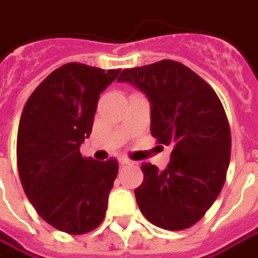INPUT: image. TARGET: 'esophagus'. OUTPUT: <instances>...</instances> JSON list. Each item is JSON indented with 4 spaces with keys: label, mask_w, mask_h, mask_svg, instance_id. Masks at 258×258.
<instances>
[{
    "label": "esophagus",
    "mask_w": 258,
    "mask_h": 258,
    "mask_svg": "<svg viewBox=\"0 0 258 258\" xmlns=\"http://www.w3.org/2000/svg\"><path fill=\"white\" fill-rule=\"evenodd\" d=\"M119 163H121V165H131L133 162L130 159H127V158H121V159H119Z\"/></svg>",
    "instance_id": "34e87169"
}]
</instances>
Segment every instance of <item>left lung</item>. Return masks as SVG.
<instances>
[{"label": "left lung", "instance_id": "8db88e82", "mask_svg": "<svg viewBox=\"0 0 258 258\" xmlns=\"http://www.w3.org/2000/svg\"><path fill=\"white\" fill-rule=\"evenodd\" d=\"M118 82L134 84L150 100V131L171 146L166 169L143 163L134 194L144 218L182 231L205 216L225 184L231 128L215 90L192 70L172 59L122 70Z\"/></svg>", "mask_w": 258, "mask_h": 258}]
</instances>
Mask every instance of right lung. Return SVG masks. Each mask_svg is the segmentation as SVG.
<instances>
[{
  "instance_id": "right-lung-1",
  "label": "right lung",
  "mask_w": 258,
  "mask_h": 258,
  "mask_svg": "<svg viewBox=\"0 0 258 258\" xmlns=\"http://www.w3.org/2000/svg\"><path fill=\"white\" fill-rule=\"evenodd\" d=\"M119 70L69 62L52 71L24 105L17 133V168L38 215L66 234L96 229L118 174L116 159L83 158L99 95Z\"/></svg>"
}]
</instances>
